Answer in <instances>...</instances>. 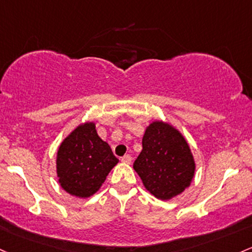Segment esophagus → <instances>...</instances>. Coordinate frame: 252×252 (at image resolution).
<instances>
[{"label": "esophagus", "mask_w": 252, "mask_h": 252, "mask_svg": "<svg viewBox=\"0 0 252 252\" xmlns=\"http://www.w3.org/2000/svg\"><path fill=\"white\" fill-rule=\"evenodd\" d=\"M122 162H124V164H130L131 157L129 156V154H126V156H124L123 158H122Z\"/></svg>", "instance_id": "esophagus-1"}]
</instances>
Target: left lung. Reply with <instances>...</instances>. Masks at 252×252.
I'll return each instance as SVG.
<instances>
[{"label":"left lung","mask_w":252,"mask_h":252,"mask_svg":"<svg viewBox=\"0 0 252 252\" xmlns=\"http://www.w3.org/2000/svg\"><path fill=\"white\" fill-rule=\"evenodd\" d=\"M146 189L159 200H171L191 184L196 164L181 131L153 121L142 137V151L132 165Z\"/></svg>","instance_id":"left-lung-1"}]
</instances>
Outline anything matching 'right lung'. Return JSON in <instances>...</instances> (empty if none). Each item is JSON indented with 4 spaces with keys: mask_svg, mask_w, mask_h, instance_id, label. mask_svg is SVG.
Wrapping results in <instances>:
<instances>
[{
    "mask_svg": "<svg viewBox=\"0 0 252 252\" xmlns=\"http://www.w3.org/2000/svg\"><path fill=\"white\" fill-rule=\"evenodd\" d=\"M117 164L109 143L99 137L94 122H85L61 142L56 157L59 183L69 195L91 197Z\"/></svg>",
    "mask_w": 252,
    "mask_h": 252,
    "instance_id": "1",
    "label": "right lung"
}]
</instances>
